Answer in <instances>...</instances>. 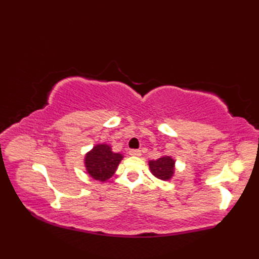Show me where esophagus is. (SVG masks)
Returning <instances> with one entry per match:
<instances>
[{"instance_id":"esophagus-1","label":"esophagus","mask_w":259,"mask_h":259,"mask_svg":"<svg viewBox=\"0 0 259 259\" xmlns=\"http://www.w3.org/2000/svg\"><path fill=\"white\" fill-rule=\"evenodd\" d=\"M129 155L130 156H135V157H139V156H141V151L138 150V149H131L129 151Z\"/></svg>"}]
</instances>
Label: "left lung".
I'll return each instance as SVG.
<instances>
[{
    "mask_svg": "<svg viewBox=\"0 0 259 259\" xmlns=\"http://www.w3.org/2000/svg\"><path fill=\"white\" fill-rule=\"evenodd\" d=\"M151 174L160 180H170L175 172V160L169 156H162L157 160L149 161Z\"/></svg>",
    "mask_w": 259,
    "mask_h": 259,
    "instance_id": "8db88e82",
    "label": "left lung"
}]
</instances>
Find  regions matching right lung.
I'll return each instance as SVG.
<instances>
[{
  "label": "right lung",
  "instance_id": "obj_1",
  "mask_svg": "<svg viewBox=\"0 0 259 259\" xmlns=\"http://www.w3.org/2000/svg\"><path fill=\"white\" fill-rule=\"evenodd\" d=\"M122 158L121 153L113 152L109 145L99 144L87 153L84 164L93 179L106 181L112 177Z\"/></svg>",
  "mask_w": 259,
  "mask_h": 259
}]
</instances>
